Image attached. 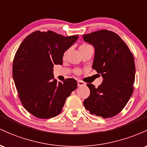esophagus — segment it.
I'll return each instance as SVG.
<instances>
[{"instance_id":"1","label":"esophagus","mask_w":147,"mask_h":147,"mask_svg":"<svg viewBox=\"0 0 147 147\" xmlns=\"http://www.w3.org/2000/svg\"><path fill=\"white\" fill-rule=\"evenodd\" d=\"M83 85H85V83L84 82H82V80H78V86H83Z\"/></svg>"}]
</instances>
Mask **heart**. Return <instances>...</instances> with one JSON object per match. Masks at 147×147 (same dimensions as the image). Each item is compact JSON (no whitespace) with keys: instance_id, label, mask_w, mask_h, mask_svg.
<instances>
[{"instance_id":"heart-1","label":"heart","mask_w":147,"mask_h":147,"mask_svg":"<svg viewBox=\"0 0 147 147\" xmlns=\"http://www.w3.org/2000/svg\"><path fill=\"white\" fill-rule=\"evenodd\" d=\"M90 48H92L91 46H90L89 44H83L79 47V50H85V49H90ZM76 73H80V70H76Z\"/></svg>"}]
</instances>
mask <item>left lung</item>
I'll return each mask as SVG.
<instances>
[{"mask_svg":"<svg viewBox=\"0 0 147 147\" xmlns=\"http://www.w3.org/2000/svg\"><path fill=\"white\" fill-rule=\"evenodd\" d=\"M95 49L92 68L101 74L103 82L96 88L87 84L90 94L83 101L92 115L109 118L126 106L133 92L136 66L133 55L117 34L101 30L82 36Z\"/></svg>","mask_w":147,"mask_h":147,"instance_id":"left-lung-1","label":"left lung"}]
</instances>
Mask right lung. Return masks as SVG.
<instances>
[{
    "instance_id": "1",
    "label": "right lung",
    "mask_w": 147,
    "mask_h": 147,
    "mask_svg": "<svg viewBox=\"0 0 147 147\" xmlns=\"http://www.w3.org/2000/svg\"><path fill=\"white\" fill-rule=\"evenodd\" d=\"M78 38L37 30L25 38L18 49L13 62V79L21 103L36 117L58 115L67 97L76 89L74 78L57 82L53 68L62 65L65 52Z\"/></svg>"
}]
</instances>
